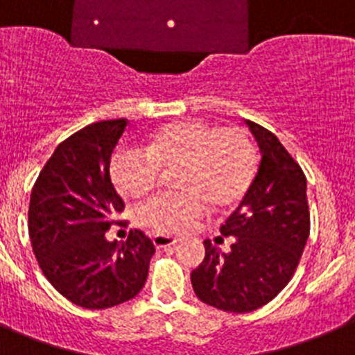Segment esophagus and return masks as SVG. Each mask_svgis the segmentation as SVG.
Returning <instances> with one entry per match:
<instances>
[{"label":"esophagus","mask_w":355,"mask_h":355,"mask_svg":"<svg viewBox=\"0 0 355 355\" xmlns=\"http://www.w3.org/2000/svg\"><path fill=\"white\" fill-rule=\"evenodd\" d=\"M180 241L178 237H172V236H165V234H156L154 236V245L157 248H163V247H172L175 243Z\"/></svg>","instance_id":"34e87169"}]
</instances>
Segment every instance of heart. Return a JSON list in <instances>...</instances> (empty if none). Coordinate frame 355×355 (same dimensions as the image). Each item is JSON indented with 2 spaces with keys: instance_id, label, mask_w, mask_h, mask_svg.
I'll return each instance as SVG.
<instances>
[{
  "instance_id": "1",
  "label": "heart",
  "mask_w": 355,
  "mask_h": 355,
  "mask_svg": "<svg viewBox=\"0 0 355 355\" xmlns=\"http://www.w3.org/2000/svg\"><path fill=\"white\" fill-rule=\"evenodd\" d=\"M180 194L159 196L137 210V219L157 232H178L207 210L230 209L245 198L257 168L256 148L241 130L184 119L150 137L145 150H121L112 157L110 175L125 198L148 196L159 168H180Z\"/></svg>"
}]
</instances>
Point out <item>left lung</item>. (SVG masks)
Masks as SVG:
<instances>
[{
	"mask_svg": "<svg viewBox=\"0 0 355 355\" xmlns=\"http://www.w3.org/2000/svg\"><path fill=\"white\" fill-rule=\"evenodd\" d=\"M261 161L241 203L221 225L230 250L207 239L203 263L190 279L199 300L225 312H252L292 279L310 232L306 178L270 130L252 121Z\"/></svg>",
	"mask_w": 355,
	"mask_h": 355,
	"instance_id": "obj_1",
	"label": "left lung"
}]
</instances>
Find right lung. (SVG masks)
I'll use <instances>...</instances> for the list:
<instances>
[{
	"mask_svg": "<svg viewBox=\"0 0 355 355\" xmlns=\"http://www.w3.org/2000/svg\"><path fill=\"white\" fill-rule=\"evenodd\" d=\"M125 128L127 119H108L72 134L31 194L34 256L51 285L83 309H110L139 294L156 252L141 230L123 243L105 236L125 209L110 181V157Z\"/></svg>",
	"mask_w": 355,
	"mask_h": 355,
	"instance_id": "obj_1",
	"label": "right lung"
}]
</instances>
